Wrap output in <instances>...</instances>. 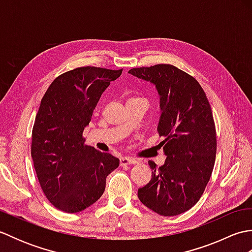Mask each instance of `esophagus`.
Instances as JSON below:
<instances>
[{
    "mask_svg": "<svg viewBox=\"0 0 252 252\" xmlns=\"http://www.w3.org/2000/svg\"><path fill=\"white\" fill-rule=\"evenodd\" d=\"M138 161L133 158H129V157H121L120 158V164L121 165H127V164H135Z\"/></svg>",
    "mask_w": 252,
    "mask_h": 252,
    "instance_id": "34e87169",
    "label": "esophagus"
}]
</instances>
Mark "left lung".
Segmentation results:
<instances>
[{
  "label": "left lung",
  "mask_w": 252,
  "mask_h": 252,
  "mask_svg": "<svg viewBox=\"0 0 252 252\" xmlns=\"http://www.w3.org/2000/svg\"><path fill=\"white\" fill-rule=\"evenodd\" d=\"M129 73L156 87L161 110L157 130L164 138L159 145L167 156L161 167L148 161L152 179L138 189V199L160 216L181 215L200 199L215 165L210 104L197 80L172 65L133 68Z\"/></svg>",
  "instance_id": "8db88e82"
}]
</instances>
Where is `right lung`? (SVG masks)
I'll use <instances>...</instances> for the list:
<instances>
[{
	"label": "right lung",
	"instance_id": "obj_1",
	"mask_svg": "<svg viewBox=\"0 0 252 252\" xmlns=\"http://www.w3.org/2000/svg\"><path fill=\"white\" fill-rule=\"evenodd\" d=\"M122 73L80 67L57 77L41 100L32 130L31 156L41 189L53 206L80 212L103 195L119 159L85 145L82 136L101 94Z\"/></svg>",
	"mask_w": 252,
	"mask_h": 252
}]
</instances>
